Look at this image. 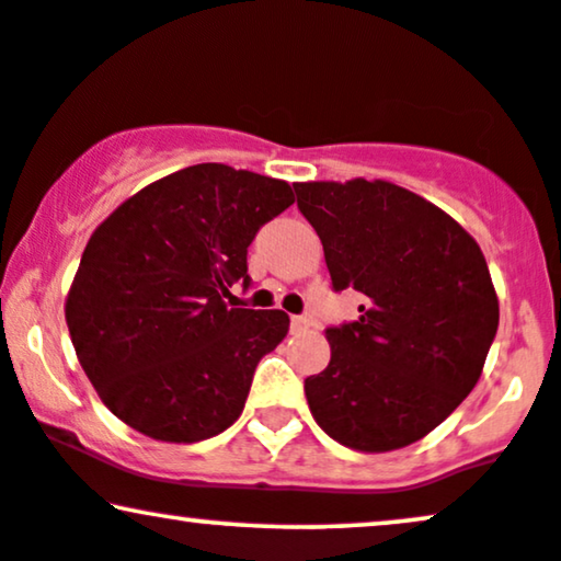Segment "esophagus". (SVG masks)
I'll use <instances>...</instances> for the list:
<instances>
[{
  "instance_id": "esophagus-1",
  "label": "esophagus",
  "mask_w": 561,
  "mask_h": 561,
  "mask_svg": "<svg viewBox=\"0 0 561 561\" xmlns=\"http://www.w3.org/2000/svg\"><path fill=\"white\" fill-rule=\"evenodd\" d=\"M310 321L305 316H293V321H289V329H293V333H300V331H308Z\"/></svg>"
}]
</instances>
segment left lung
<instances>
[{
    "instance_id": "left-lung-1",
    "label": "left lung",
    "mask_w": 561,
    "mask_h": 561,
    "mask_svg": "<svg viewBox=\"0 0 561 561\" xmlns=\"http://www.w3.org/2000/svg\"><path fill=\"white\" fill-rule=\"evenodd\" d=\"M336 293L359 318L325 329L331 363L305 378L313 420L359 453L407 448L473 391L500 323L477 240L435 204L391 181L295 183Z\"/></svg>"
}]
</instances>
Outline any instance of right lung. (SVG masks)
Masks as SVG:
<instances>
[{
  "mask_svg": "<svg viewBox=\"0 0 561 561\" xmlns=\"http://www.w3.org/2000/svg\"><path fill=\"white\" fill-rule=\"evenodd\" d=\"M295 202L287 181L202 162L118 204L84 245L64 302L84 375L113 414L160 443H198L238 420L285 310L228 302L248 245Z\"/></svg>",
  "mask_w": 561,
  "mask_h": 561,
  "instance_id": "obj_1",
  "label": "right lung"
}]
</instances>
